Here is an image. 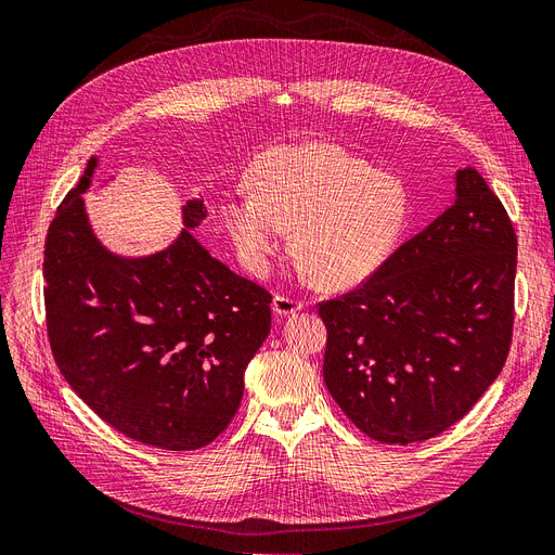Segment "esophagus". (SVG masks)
Masks as SVG:
<instances>
[{"instance_id": "34e87169", "label": "esophagus", "mask_w": 555, "mask_h": 555, "mask_svg": "<svg viewBox=\"0 0 555 555\" xmlns=\"http://www.w3.org/2000/svg\"><path fill=\"white\" fill-rule=\"evenodd\" d=\"M305 307V302L302 300H294V298H289V296H275L273 298V312L278 314V317H292V314H296V312H300V309Z\"/></svg>"}]
</instances>
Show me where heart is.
<instances>
[{"mask_svg": "<svg viewBox=\"0 0 555 555\" xmlns=\"http://www.w3.org/2000/svg\"><path fill=\"white\" fill-rule=\"evenodd\" d=\"M410 216L405 184L325 141L282 145L253 166V191L223 203L241 261L266 273L294 228V250L327 289L371 278L391 257Z\"/></svg>", "mask_w": 555, "mask_h": 555, "instance_id": "1", "label": "heart"}]
</instances>
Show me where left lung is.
Here are the masks:
<instances>
[{
  "instance_id": "1",
  "label": "left lung",
  "mask_w": 555,
  "mask_h": 555,
  "mask_svg": "<svg viewBox=\"0 0 555 555\" xmlns=\"http://www.w3.org/2000/svg\"><path fill=\"white\" fill-rule=\"evenodd\" d=\"M517 234L476 168L455 201L362 286L319 305L323 380L344 414L383 444L449 430L505 364L515 323Z\"/></svg>"
}]
</instances>
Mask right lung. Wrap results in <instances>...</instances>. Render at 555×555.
Masks as SVG:
<instances>
[{
  "label": "right lung",
  "mask_w": 555,
  "mask_h": 555,
  "mask_svg": "<svg viewBox=\"0 0 555 555\" xmlns=\"http://www.w3.org/2000/svg\"><path fill=\"white\" fill-rule=\"evenodd\" d=\"M98 157L63 197L46 241L48 337L63 378L118 433L166 451L207 447L243 398V373L271 332V294L214 259L182 207L166 250H106L83 209Z\"/></svg>",
  "instance_id": "obj_1"
}]
</instances>
